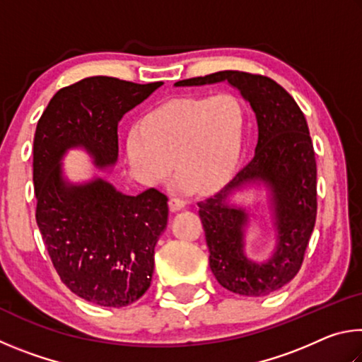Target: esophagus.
Segmentation results:
<instances>
[{"label":"esophagus","instance_id":"34e87169","mask_svg":"<svg viewBox=\"0 0 362 362\" xmlns=\"http://www.w3.org/2000/svg\"><path fill=\"white\" fill-rule=\"evenodd\" d=\"M185 201L183 199H180V198H170L169 199V209L173 211V212H177V211H180V209H183V207H185Z\"/></svg>","mask_w":362,"mask_h":362}]
</instances>
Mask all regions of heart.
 <instances>
[{
    "mask_svg": "<svg viewBox=\"0 0 362 362\" xmlns=\"http://www.w3.org/2000/svg\"><path fill=\"white\" fill-rule=\"evenodd\" d=\"M246 110L231 93L169 100L132 127L126 153L137 179L156 185L175 168L177 192H216L240 164Z\"/></svg>",
    "mask_w": 362,
    "mask_h": 362,
    "instance_id": "obj_1",
    "label": "heart"
}]
</instances>
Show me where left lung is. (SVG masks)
<instances>
[{
	"label": "left lung",
	"instance_id": "left-lung-1",
	"mask_svg": "<svg viewBox=\"0 0 362 362\" xmlns=\"http://www.w3.org/2000/svg\"><path fill=\"white\" fill-rule=\"evenodd\" d=\"M228 81L240 89L255 112L259 142L254 158L230 183L199 201V217L209 247L214 276L235 293L268 296L296 278L316 222V158L305 115L292 95L274 79L247 71L225 70L177 81L203 86ZM260 180L274 193L279 246L272 259L255 264L243 255L247 214L226 198L249 181Z\"/></svg>",
	"mask_w": 362,
	"mask_h": 362
}]
</instances>
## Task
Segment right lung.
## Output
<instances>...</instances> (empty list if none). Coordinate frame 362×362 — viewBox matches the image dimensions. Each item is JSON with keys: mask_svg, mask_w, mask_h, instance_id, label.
Wrapping results in <instances>:
<instances>
[{"mask_svg": "<svg viewBox=\"0 0 362 362\" xmlns=\"http://www.w3.org/2000/svg\"><path fill=\"white\" fill-rule=\"evenodd\" d=\"M161 84L84 78L57 90L36 126V223L62 283L90 303L119 308L148 291L168 196L156 188L126 196L102 179L69 185L60 159L83 146L95 166H113L119 119Z\"/></svg>", "mask_w": 362, "mask_h": 362, "instance_id": "add662e5", "label": "right lung"}]
</instances>
